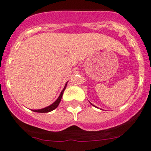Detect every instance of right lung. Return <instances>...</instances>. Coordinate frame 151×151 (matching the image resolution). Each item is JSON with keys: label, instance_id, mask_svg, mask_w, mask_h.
<instances>
[{"label": "right lung", "instance_id": "right-lung-1", "mask_svg": "<svg viewBox=\"0 0 151 151\" xmlns=\"http://www.w3.org/2000/svg\"><path fill=\"white\" fill-rule=\"evenodd\" d=\"M66 85H67V82H66V84L65 85V87H64V88L61 92L60 95H59V96L58 97V99L55 101L54 103H52V104H51L50 106H47V107L43 108V109H40V110H33V111H34V112H37V113H48L52 111V110H55V109L59 106V103H60V101H61L62 96H63V94L64 90H65V88H66Z\"/></svg>", "mask_w": 151, "mask_h": 151}]
</instances>
